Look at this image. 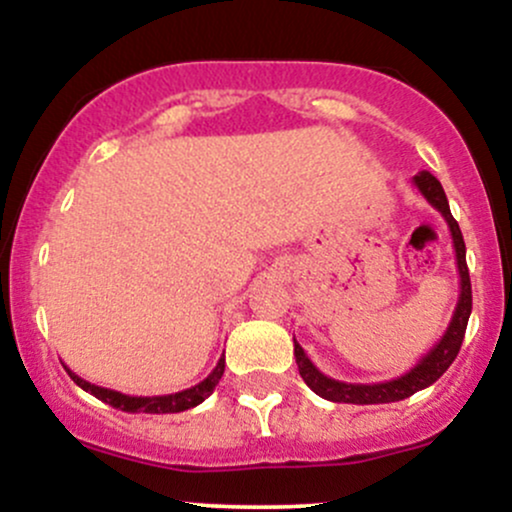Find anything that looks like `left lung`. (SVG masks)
Wrapping results in <instances>:
<instances>
[{
	"label": "left lung",
	"instance_id": "8db88e82",
	"mask_svg": "<svg viewBox=\"0 0 512 512\" xmlns=\"http://www.w3.org/2000/svg\"><path fill=\"white\" fill-rule=\"evenodd\" d=\"M416 185V190L426 197V202L433 209H438L443 214L445 223L450 228L452 236V248H455V264L457 272H460V298H457L455 313L448 330L443 332V337L438 339L436 346L428 351L426 356H421V361L414 368L407 370L404 375H399L395 380H385V383H342V380H334L330 375L322 373L320 368L310 361L308 354L303 351V346L293 339V356H296L298 373L305 380V385L320 395L322 399H330V402H346V404H387V402H399V399H407L414 392L426 390L428 385H433L445 370L450 368V363L455 361L460 354V346L464 339V330H467L469 315H472V281H469V269H467V250H464L462 231L457 226V221L452 219L448 197H445L443 185L438 178H433L428 170L414 175L411 180Z\"/></svg>",
	"mask_w": 512,
	"mask_h": 512
}]
</instances>
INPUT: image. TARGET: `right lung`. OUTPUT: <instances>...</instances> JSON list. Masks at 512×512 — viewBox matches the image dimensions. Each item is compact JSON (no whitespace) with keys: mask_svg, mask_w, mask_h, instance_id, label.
Returning <instances> with one entry per match:
<instances>
[{"mask_svg":"<svg viewBox=\"0 0 512 512\" xmlns=\"http://www.w3.org/2000/svg\"><path fill=\"white\" fill-rule=\"evenodd\" d=\"M223 368H226V358L221 356L219 363H216V368L211 370L202 383H197L195 387H187V390H182V392H173V395H156V397L122 395V392H117V390H108V387L88 383V380L79 378L74 370L67 368V373H69V378H72L74 383L81 387V390H86L88 395L98 397L101 402L110 404V407H115V409L129 411V414H137V411H144V414H178V411L192 409V407H197V404H202L204 399H207L211 392L216 390V385H219V380L223 375Z\"/></svg>","mask_w":512,"mask_h":512,"instance_id":"right-lung-1","label":"right lung"}]
</instances>
